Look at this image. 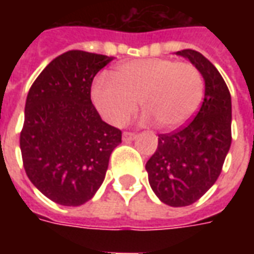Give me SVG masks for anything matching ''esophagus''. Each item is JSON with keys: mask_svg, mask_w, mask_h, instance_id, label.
Instances as JSON below:
<instances>
[{"mask_svg": "<svg viewBox=\"0 0 254 254\" xmlns=\"http://www.w3.org/2000/svg\"><path fill=\"white\" fill-rule=\"evenodd\" d=\"M136 133H132V132H125L124 134H122V140L124 141H132V140H134L136 138Z\"/></svg>", "mask_w": 254, "mask_h": 254, "instance_id": "34e87169", "label": "esophagus"}]
</instances>
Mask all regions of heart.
<instances>
[{
    "instance_id": "b5f03b06",
    "label": "heart",
    "mask_w": 254,
    "mask_h": 254,
    "mask_svg": "<svg viewBox=\"0 0 254 254\" xmlns=\"http://www.w3.org/2000/svg\"><path fill=\"white\" fill-rule=\"evenodd\" d=\"M113 81L98 78L92 87V100L106 121L125 125L137 110L145 113L143 121L174 130L184 127L201 103L204 83L194 65L169 58H147L121 64L113 70Z\"/></svg>"
}]
</instances>
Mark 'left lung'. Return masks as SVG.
Masks as SVG:
<instances>
[{
	"instance_id": "obj_1",
	"label": "left lung",
	"mask_w": 254,
	"mask_h": 254,
	"mask_svg": "<svg viewBox=\"0 0 254 254\" xmlns=\"http://www.w3.org/2000/svg\"><path fill=\"white\" fill-rule=\"evenodd\" d=\"M177 54L201 73L204 99L187 127L159 134L158 148L145 170L160 201L187 207L212 187L222 171L231 145V96L222 74L201 53L185 49Z\"/></svg>"
}]
</instances>
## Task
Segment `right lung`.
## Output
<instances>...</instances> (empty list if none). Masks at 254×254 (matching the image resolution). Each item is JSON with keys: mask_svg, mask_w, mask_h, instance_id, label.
Masks as SVG:
<instances>
[{"mask_svg": "<svg viewBox=\"0 0 254 254\" xmlns=\"http://www.w3.org/2000/svg\"><path fill=\"white\" fill-rule=\"evenodd\" d=\"M113 57L70 50L31 85L20 133L30 181L52 201L77 207L103 184L122 133L102 121L91 102L92 80Z\"/></svg>", "mask_w": 254, "mask_h": 254, "instance_id": "add662e5", "label": "right lung"}]
</instances>
